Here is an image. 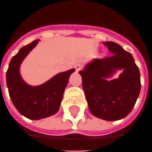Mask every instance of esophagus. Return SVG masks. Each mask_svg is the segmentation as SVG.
<instances>
[{"mask_svg": "<svg viewBox=\"0 0 152 152\" xmlns=\"http://www.w3.org/2000/svg\"><path fill=\"white\" fill-rule=\"evenodd\" d=\"M83 67V65L82 63H77V64L74 65V68H75V69L77 70V71H79L80 69H82Z\"/></svg>", "mask_w": 152, "mask_h": 152, "instance_id": "obj_1", "label": "esophagus"}]
</instances>
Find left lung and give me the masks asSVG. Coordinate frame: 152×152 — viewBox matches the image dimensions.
Wrapping results in <instances>:
<instances>
[{"label": "left lung", "instance_id": "1", "mask_svg": "<svg viewBox=\"0 0 152 152\" xmlns=\"http://www.w3.org/2000/svg\"><path fill=\"white\" fill-rule=\"evenodd\" d=\"M112 54L94 59L80 70L83 88L90 112L106 121H117L126 117L137 102L141 78L132 55L112 41L103 43ZM122 68L117 80H106L115 69Z\"/></svg>", "mask_w": 152, "mask_h": 152}]
</instances>
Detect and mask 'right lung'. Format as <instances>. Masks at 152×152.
I'll use <instances>...</instances> for the list:
<instances>
[{
    "instance_id": "right-lung-1",
    "label": "right lung",
    "mask_w": 152,
    "mask_h": 152,
    "mask_svg": "<svg viewBox=\"0 0 152 152\" xmlns=\"http://www.w3.org/2000/svg\"><path fill=\"white\" fill-rule=\"evenodd\" d=\"M38 41L36 39L22 47L12 57L6 72V84L14 106L20 113L32 120L47 118L58 112L70 74L75 70L58 74L40 86L26 83L20 74V65Z\"/></svg>"
}]
</instances>
